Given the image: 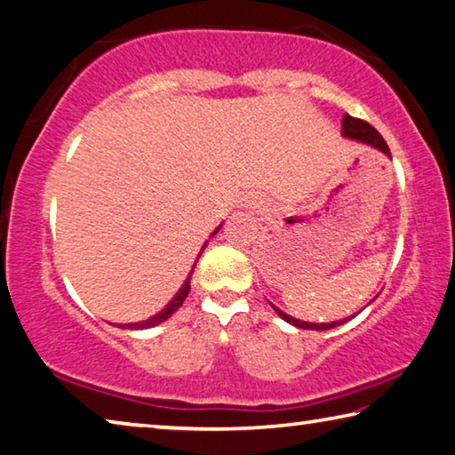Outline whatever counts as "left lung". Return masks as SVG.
Instances as JSON below:
<instances>
[{
	"label": "left lung",
	"instance_id": "obj_1",
	"mask_svg": "<svg viewBox=\"0 0 455 455\" xmlns=\"http://www.w3.org/2000/svg\"><path fill=\"white\" fill-rule=\"evenodd\" d=\"M341 133H344V138L362 141V143H368V146L379 149L381 154H386L387 157H392V154H389L387 143L384 141V138H381L379 132L376 130V127H371L368 122H363V119H357V117H352L349 114H346V116H344V122H341ZM274 309L277 312V315L282 317V320H285L288 323L296 325V328H301V330H317V331H323V330H331V328H336V325L344 323V322H331V323H309V322H299V320H296V317H291V315H288L285 312H282V309H277L275 306H274Z\"/></svg>",
	"mask_w": 455,
	"mask_h": 455
}]
</instances>
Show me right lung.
I'll return each mask as SVG.
<instances>
[{"label":"right lung","mask_w":455,"mask_h":455,"mask_svg":"<svg viewBox=\"0 0 455 455\" xmlns=\"http://www.w3.org/2000/svg\"><path fill=\"white\" fill-rule=\"evenodd\" d=\"M221 228V226H220ZM220 228L215 229V232L212 234V235H215L220 232ZM204 248H205V243H204ZM204 248H202V251H204ZM202 251H199V256H202ZM196 267V266H194ZM191 274H194V269H191ZM191 274L188 275V280H186V283L181 285L180 288V291L175 293V298L170 301V304H167L162 312L159 314H156L154 317H149V320H146V322H138V323H127V328L130 330H133V328H140V330H148V328H154V325H157V323H162V322H165L167 317H170L175 309L178 307H181V304H183V299L188 298V293H189V280H191Z\"/></svg>","instance_id":"obj_1"}]
</instances>
